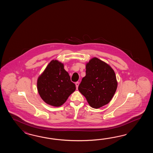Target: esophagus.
Listing matches in <instances>:
<instances>
[{"label":"esophagus","instance_id":"34e87169","mask_svg":"<svg viewBox=\"0 0 153 153\" xmlns=\"http://www.w3.org/2000/svg\"><path fill=\"white\" fill-rule=\"evenodd\" d=\"M79 83L78 82H75V85H76V89H78V86H79Z\"/></svg>","mask_w":153,"mask_h":153}]
</instances>
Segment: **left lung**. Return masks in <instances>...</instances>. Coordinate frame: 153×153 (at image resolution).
Here are the masks:
<instances>
[{
  "label": "left lung",
  "mask_w": 153,
  "mask_h": 153,
  "mask_svg": "<svg viewBox=\"0 0 153 153\" xmlns=\"http://www.w3.org/2000/svg\"><path fill=\"white\" fill-rule=\"evenodd\" d=\"M113 69L106 63L94 57L86 65V75L78 90L86 98L91 107L97 109L108 104L117 88Z\"/></svg>",
  "instance_id": "8db88e82"
}]
</instances>
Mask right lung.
I'll return each mask as SVG.
<instances>
[{
    "label": "right lung",
    "mask_w": 153,
    "mask_h": 153,
    "mask_svg": "<svg viewBox=\"0 0 153 153\" xmlns=\"http://www.w3.org/2000/svg\"><path fill=\"white\" fill-rule=\"evenodd\" d=\"M37 88L42 100L55 107L61 106L65 103L76 89L64 65L57 60L50 62L38 78Z\"/></svg>",
    "instance_id": "add662e5"
}]
</instances>
